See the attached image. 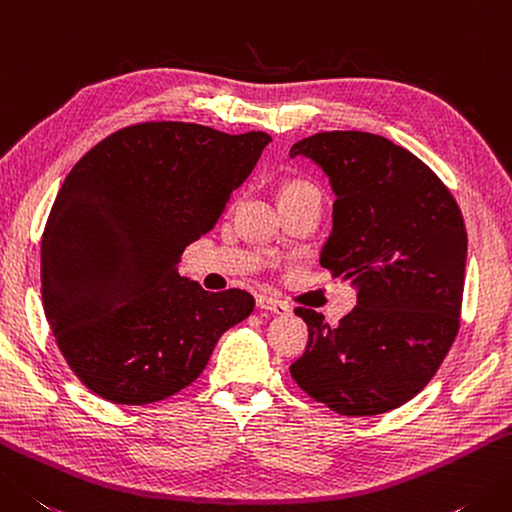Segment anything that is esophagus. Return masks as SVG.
Returning a JSON list of instances; mask_svg holds the SVG:
<instances>
[{
    "label": "esophagus",
    "instance_id": "34e87169",
    "mask_svg": "<svg viewBox=\"0 0 512 512\" xmlns=\"http://www.w3.org/2000/svg\"><path fill=\"white\" fill-rule=\"evenodd\" d=\"M257 308L264 310V313H273V315H288L290 313V308L284 302H279V299H275V297H266V295L257 297Z\"/></svg>",
    "mask_w": 512,
    "mask_h": 512
}]
</instances>
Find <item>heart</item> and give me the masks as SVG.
Instances as JSON below:
<instances>
[{
	"instance_id": "heart-1",
	"label": "heart",
	"mask_w": 512,
	"mask_h": 512,
	"mask_svg": "<svg viewBox=\"0 0 512 512\" xmlns=\"http://www.w3.org/2000/svg\"><path fill=\"white\" fill-rule=\"evenodd\" d=\"M302 190H315V188H313V186H308V184H302V182H293V184H286V186H284L282 195H290V193H302Z\"/></svg>"
}]
</instances>
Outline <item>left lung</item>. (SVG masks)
Here are the masks:
<instances>
[{
  "mask_svg": "<svg viewBox=\"0 0 512 512\" xmlns=\"http://www.w3.org/2000/svg\"><path fill=\"white\" fill-rule=\"evenodd\" d=\"M288 155L328 177L333 230L319 264L357 290L337 328L295 310L308 346L290 375L339 415L388 413L433 379L453 346L468 253L462 210L422 159L382 135L317 133Z\"/></svg>",
  "mask_w": 512,
  "mask_h": 512,
  "instance_id": "1",
  "label": "left lung"
}]
</instances>
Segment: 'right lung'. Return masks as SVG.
<instances>
[{
    "mask_svg": "<svg viewBox=\"0 0 512 512\" xmlns=\"http://www.w3.org/2000/svg\"><path fill=\"white\" fill-rule=\"evenodd\" d=\"M268 142L266 133L139 124L70 170L42 237V297L59 350L95 395L142 406L179 393L219 337L253 313L246 290L208 293L177 266Z\"/></svg>",
    "mask_w": 512,
    "mask_h": 512,
    "instance_id": "right-lung-1",
    "label": "right lung"
}]
</instances>
